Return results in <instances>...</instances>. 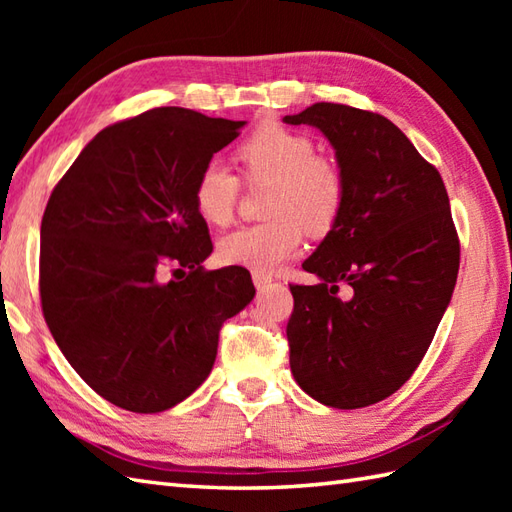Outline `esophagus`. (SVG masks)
Wrapping results in <instances>:
<instances>
[{
  "label": "esophagus",
  "mask_w": 512,
  "mask_h": 512,
  "mask_svg": "<svg viewBox=\"0 0 512 512\" xmlns=\"http://www.w3.org/2000/svg\"><path fill=\"white\" fill-rule=\"evenodd\" d=\"M270 281H273V277L270 275H264V273H253V284L257 290H264Z\"/></svg>",
  "instance_id": "esophagus-1"
}]
</instances>
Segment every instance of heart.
Returning a JSON list of instances; mask_svg holds the SVG:
<instances>
[{"label": "heart", "instance_id": "1", "mask_svg": "<svg viewBox=\"0 0 512 512\" xmlns=\"http://www.w3.org/2000/svg\"><path fill=\"white\" fill-rule=\"evenodd\" d=\"M248 182H270L266 215L270 220L242 226L220 242L226 264L255 273H273L297 253L303 231L312 237L330 233L343 211L345 182L330 160L317 156L308 136L281 125L255 129L237 149ZM239 180L220 160L202 167L193 202L204 222L226 226L233 220Z\"/></svg>", "mask_w": 512, "mask_h": 512}]
</instances>
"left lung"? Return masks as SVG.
<instances>
[{
	"label": "left lung",
	"mask_w": 512,
	"mask_h": 512,
	"mask_svg": "<svg viewBox=\"0 0 512 512\" xmlns=\"http://www.w3.org/2000/svg\"><path fill=\"white\" fill-rule=\"evenodd\" d=\"M284 123L317 127L345 182L339 220L303 262L319 284L290 286V369L314 400L361 409L407 383L449 306L460 268L449 195L385 116L314 103Z\"/></svg>",
	"instance_id": "1"
}]
</instances>
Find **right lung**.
<instances>
[{
    "mask_svg": "<svg viewBox=\"0 0 512 512\" xmlns=\"http://www.w3.org/2000/svg\"><path fill=\"white\" fill-rule=\"evenodd\" d=\"M244 125L156 107L96 134L50 195L43 317L74 372L116 407L158 413L191 396L222 323L255 297L246 268L204 270L213 244L193 202L202 167Z\"/></svg>",
    "mask_w": 512,
    "mask_h": 512,
    "instance_id": "obj_1",
    "label": "right lung"
}]
</instances>
